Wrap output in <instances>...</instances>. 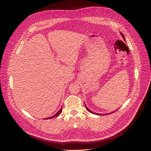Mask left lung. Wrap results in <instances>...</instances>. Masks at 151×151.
<instances>
[{"label":"left lung","mask_w":151,"mask_h":151,"mask_svg":"<svg viewBox=\"0 0 151 151\" xmlns=\"http://www.w3.org/2000/svg\"><path fill=\"white\" fill-rule=\"evenodd\" d=\"M120 34H121V35H122V36L123 37V40H124L125 41V36H124V35H123L122 33H120ZM85 106H86V109H87V110H88V111H89L90 113H93V114H95V115H101V114H100V113H94V112H93V111H92L91 110V109H89L88 107H87V106L86 105V104H85ZM117 110V109H116L115 111H113V112H111V113H105V114H103V115H109V114H110V113H113V112H115V111H116Z\"/></svg>","instance_id":"1"}]
</instances>
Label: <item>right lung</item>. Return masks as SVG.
Here are the masks:
<instances>
[{
  "mask_svg": "<svg viewBox=\"0 0 151 151\" xmlns=\"http://www.w3.org/2000/svg\"><path fill=\"white\" fill-rule=\"evenodd\" d=\"M62 108H60V110H59L56 114H55V115H53V116H50V117H49V118H44V119H45V120H46V119H51V118H54V117H55V116H58V115H60V113L62 112Z\"/></svg>",
  "mask_w": 151,
  "mask_h": 151,
  "instance_id": "add662e5",
  "label": "right lung"
}]
</instances>
